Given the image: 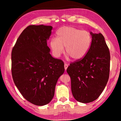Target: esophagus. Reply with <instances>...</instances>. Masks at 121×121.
<instances>
[{
    "label": "esophagus",
    "instance_id": "esophagus-1",
    "mask_svg": "<svg viewBox=\"0 0 121 121\" xmlns=\"http://www.w3.org/2000/svg\"><path fill=\"white\" fill-rule=\"evenodd\" d=\"M68 65L67 64V63H65V65H64V67H65V70H67V68H68Z\"/></svg>",
    "mask_w": 121,
    "mask_h": 121
}]
</instances>
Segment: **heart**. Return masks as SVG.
Instances as JSON below:
<instances>
[{
    "mask_svg": "<svg viewBox=\"0 0 121 121\" xmlns=\"http://www.w3.org/2000/svg\"><path fill=\"white\" fill-rule=\"evenodd\" d=\"M92 37L90 32L71 26H63L56 31V38L51 39L50 46L53 56H60L64 51L74 60L84 57L90 48Z\"/></svg>",
    "mask_w": 121,
    "mask_h": 121,
    "instance_id": "1",
    "label": "heart"
}]
</instances>
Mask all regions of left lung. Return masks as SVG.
<instances>
[{
	"instance_id": "obj_1",
	"label": "left lung",
	"mask_w": 121,
	"mask_h": 121,
	"mask_svg": "<svg viewBox=\"0 0 121 121\" xmlns=\"http://www.w3.org/2000/svg\"><path fill=\"white\" fill-rule=\"evenodd\" d=\"M90 48L80 60L70 63L67 69L71 89L77 101L89 103L101 95L109 76L110 52L101 34H93Z\"/></svg>"
}]
</instances>
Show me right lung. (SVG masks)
Listing matches in <instances>:
<instances>
[{
  "label": "right lung",
  "mask_w": 121,
  "mask_h": 121,
  "mask_svg": "<svg viewBox=\"0 0 121 121\" xmlns=\"http://www.w3.org/2000/svg\"><path fill=\"white\" fill-rule=\"evenodd\" d=\"M52 26L30 25L20 35L12 49V75L22 96L37 106L48 104L54 95L64 63L50 54L47 41Z\"/></svg>",
  "instance_id": "1"
}]
</instances>
